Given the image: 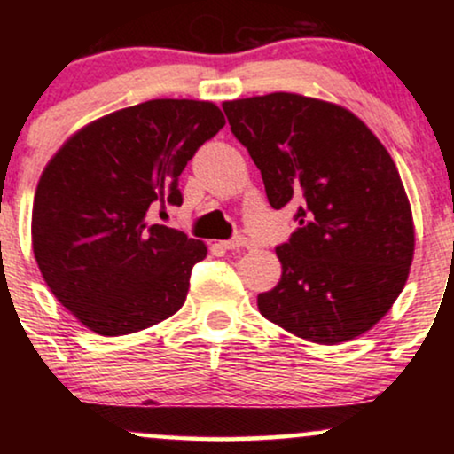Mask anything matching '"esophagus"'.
Wrapping results in <instances>:
<instances>
[{
	"label": "esophagus",
	"mask_w": 454,
	"mask_h": 454,
	"mask_svg": "<svg viewBox=\"0 0 454 454\" xmlns=\"http://www.w3.org/2000/svg\"><path fill=\"white\" fill-rule=\"evenodd\" d=\"M222 247L223 249H243V247H249V241L245 237H234L231 241H222Z\"/></svg>",
	"instance_id": "1"
}]
</instances>
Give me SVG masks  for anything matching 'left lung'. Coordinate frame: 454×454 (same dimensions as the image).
Segmentation results:
<instances>
[{
	"label": "left lung",
	"instance_id": "obj_1",
	"mask_svg": "<svg viewBox=\"0 0 454 454\" xmlns=\"http://www.w3.org/2000/svg\"><path fill=\"white\" fill-rule=\"evenodd\" d=\"M222 108L270 207L299 205V228L275 249L278 286L258 294L260 314L322 346L367 333L397 301L414 258L411 207L387 147L352 111L301 93Z\"/></svg>",
	"mask_w": 454,
	"mask_h": 454
}]
</instances>
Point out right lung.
<instances>
[{
	"instance_id": "right-lung-1",
	"label": "right lung",
	"mask_w": 454,
	"mask_h": 454,
	"mask_svg": "<svg viewBox=\"0 0 454 454\" xmlns=\"http://www.w3.org/2000/svg\"><path fill=\"white\" fill-rule=\"evenodd\" d=\"M226 119L205 100H149L76 129L44 166L31 247L55 299L104 337L138 333L185 303L207 245L149 222L181 205L179 176Z\"/></svg>"
}]
</instances>
